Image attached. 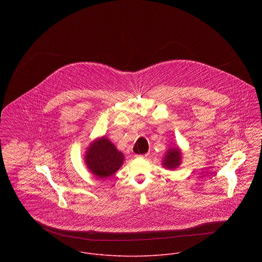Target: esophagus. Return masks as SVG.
<instances>
[{
    "mask_svg": "<svg viewBox=\"0 0 262 262\" xmlns=\"http://www.w3.org/2000/svg\"><path fill=\"white\" fill-rule=\"evenodd\" d=\"M148 156V154H142V155H137V157H142V158H145V157H147Z\"/></svg>",
    "mask_w": 262,
    "mask_h": 262,
    "instance_id": "1",
    "label": "esophagus"
}]
</instances>
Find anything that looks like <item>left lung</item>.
<instances>
[{"mask_svg":"<svg viewBox=\"0 0 262 262\" xmlns=\"http://www.w3.org/2000/svg\"><path fill=\"white\" fill-rule=\"evenodd\" d=\"M181 163V151L179 148H174V149H169L164 160H163V165L166 168L169 169H174L176 167H178Z\"/></svg>","mask_w":262,"mask_h":262,"instance_id":"1","label":"left lung"}]
</instances>
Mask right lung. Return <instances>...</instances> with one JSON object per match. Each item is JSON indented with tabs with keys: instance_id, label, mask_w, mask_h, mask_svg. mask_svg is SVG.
<instances>
[{
	"instance_id": "1",
	"label": "right lung",
	"mask_w": 262,
	"mask_h": 262,
	"mask_svg": "<svg viewBox=\"0 0 262 262\" xmlns=\"http://www.w3.org/2000/svg\"><path fill=\"white\" fill-rule=\"evenodd\" d=\"M124 156L105 137L90 145L85 154V163L98 179H107L113 176L123 164Z\"/></svg>"
}]
</instances>
